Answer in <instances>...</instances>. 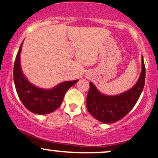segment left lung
Returning <instances> with one entry per match:
<instances>
[{
    "mask_svg": "<svg viewBox=\"0 0 158 158\" xmlns=\"http://www.w3.org/2000/svg\"><path fill=\"white\" fill-rule=\"evenodd\" d=\"M140 77L130 89L117 95H106L99 92L92 82L86 98L89 112L99 121L112 123L118 121L131 110L140 98L145 84L146 69L143 57Z\"/></svg>",
    "mask_w": 158,
    "mask_h": 158,
    "instance_id": "1",
    "label": "left lung"
}]
</instances>
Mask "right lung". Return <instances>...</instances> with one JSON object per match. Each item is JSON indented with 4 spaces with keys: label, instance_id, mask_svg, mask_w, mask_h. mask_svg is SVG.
Listing matches in <instances>:
<instances>
[{
    "label": "right lung",
    "instance_id": "obj_1",
    "mask_svg": "<svg viewBox=\"0 0 158 158\" xmlns=\"http://www.w3.org/2000/svg\"><path fill=\"white\" fill-rule=\"evenodd\" d=\"M17 54L15 61L13 77L18 97L28 110L38 114H46L54 112L62 103L64 95L70 87L75 85L78 80L65 81L54 88L46 89L35 86L28 81L22 72L20 55L22 45Z\"/></svg>",
    "mask_w": 158,
    "mask_h": 158
}]
</instances>
